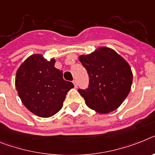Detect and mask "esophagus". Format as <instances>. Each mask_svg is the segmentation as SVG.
Here are the masks:
<instances>
[{"label":"esophagus","instance_id":"obj_1","mask_svg":"<svg viewBox=\"0 0 155 155\" xmlns=\"http://www.w3.org/2000/svg\"><path fill=\"white\" fill-rule=\"evenodd\" d=\"M73 84L74 86H75V88L77 87V82H76V80H73Z\"/></svg>","mask_w":155,"mask_h":155}]
</instances>
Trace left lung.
Instances as JSON below:
<instances>
[{
	"label": "left lung",
	"mask_w": 155,
	"mask_h": 155,
	"mask_svg": "<svg viewBox=\"0 0 155 155\" xmlns=\"http://www.w3.org/2000/svg\"><path fill=\"white\" fill-rule=\"evenodd\" d=\"M79 60L87 71V89H79L87 106L98 114L117 110L129 94L132 84L131 67L115 50L99 47Z\"/></svg>",
	"instance_id": "obj_1"
}]
</instances>
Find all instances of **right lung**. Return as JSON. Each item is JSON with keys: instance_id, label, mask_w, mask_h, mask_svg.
<instances>
[{"instance_id": "1", "label": "right lung", "mask_w": 155, "mask_h": 155, "mask_svg": "<svg viewBox=\"0 0 155 155\" xmlns=\"http://www.w3.org/2000/svg\"><path fill=\"white\" fill-rule=\"evenodd\" d=\"M41 54H33L19 67L15 76L18 95L27 110L40 117H49L61 110L66 94L74 87L63 79L62 71Z\"/></svg>"}]
</instances>
